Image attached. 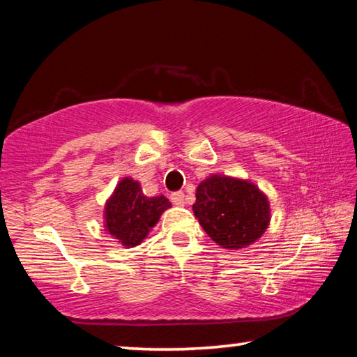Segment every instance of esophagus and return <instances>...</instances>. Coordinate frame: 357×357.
<instances>
[{
  "label": "esophagus",
  "mask_w": 357,
  "mask_h": 357,
  "mask_svg": "<svg viewBox=\"0 0 357 357\" xmlns=\"http://www.w3.org/2000/svg\"><path fill=\"white\" fill-rule=\"evenodd\" d=\"M170 200L173 204H176V206H184V203H185L184 192H173L170 195Z\"/></svg>",
  "instance_id": "1"
}]
</instances>
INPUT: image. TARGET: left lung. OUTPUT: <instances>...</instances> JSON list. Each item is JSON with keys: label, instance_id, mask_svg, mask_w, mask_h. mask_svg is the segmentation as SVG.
<instances>
[{"label": "left lung", "instance_id": "1", "mask_svg": "<svg viewBox=\"0 0 357 357\" xmlns=\"http://www.w3.org/2000/svg\"><path fill=\"white\" fill-rule=\"evenodd\" d=\"M193 213L208 236L229 250L255 243L269 225V202L249 181L214 176L198 185Z\"/></svg>", "mask_w": 357, "mask_h": 357}]
</instances>
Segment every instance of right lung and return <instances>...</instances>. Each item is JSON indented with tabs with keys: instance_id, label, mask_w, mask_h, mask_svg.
<instances>
[{
	"instance_id": "1",
	"label": "right lung",
	"mask_w": 357,
	"mask_h": 357,
	"mask_svg": "<svg viewBox=\"0 0 357 357\" xmlns=\"http://www.w3.org/2000/svg\"><path fill=\"white\" fill-rule=\"evenodd\" d=\"M167 208L170 202L164 195L144 197L137 181L124 178L107 202V231L126 247L138 245Z\"/></svg>"
}]
</instances>
